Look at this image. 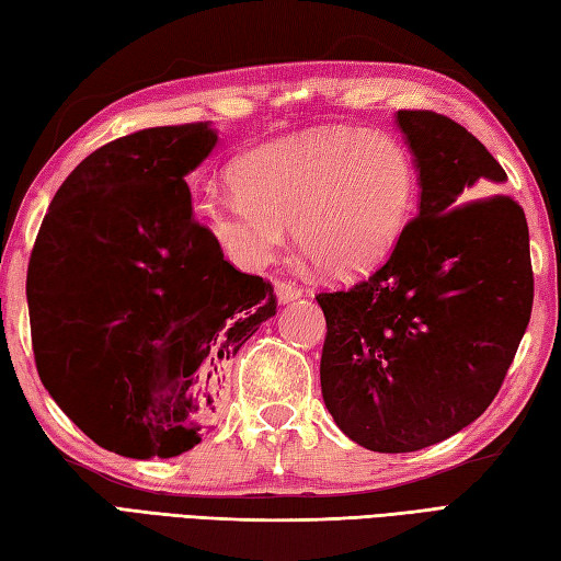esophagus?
I'll return each instance as SVG.
<instances>
[{
  "label": "esophagus",
  "mask_w": 561,
  "mask_h": 561,
  "mask_svg": "<svg viewBox=\"0 0 561 561\" xmlns=\"http://www.w3.org/2000/svg\"><path fill=\"white\" fill-rule=\"evenodd\" d=\"M274 296H277L279 304H291L301 296V287H296L291 282H277L274 284Z\"/></svg>",
  "instance_id": "obj_1"
}]
</instances>
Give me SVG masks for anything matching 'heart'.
I'll return each mask as SVG.
<instances>
[{
    "label": "heart",
    "mask_w": 561,
    "mask_h": 561,
    "mask_svg": "<svg viewBox=\"0 0 561 561\" xmlns=\"http://www.w3.org/2000/svg\"><path fill=\"white\" fill-rule=\"evenodd\" d=\"M233 193L202 202L221 255L243 272L277 257L287 226L325 277H354L388 255L410 217L414 165L396 137L332 127L257 147L231 169Z\"/></svg>",
    "instance_id": "1"
}]
</instances>
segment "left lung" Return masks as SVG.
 I'll use <instances>...</instances> for the list:
<instances>
[{"instance_id": "1", "label": "left lung", "mask_w": 561, "mask_h": 561, "mask_svg": "<svg viewBox=\"0 0 561 561\" xmlns=\"http://www.w3.org/2000/svg\"><path fill=\"white\" fill-rule=\"evenodd\" d=\"M420 183L416 217L350 291L318 294L320 388L332 420L378 453L434 446L490 408L533 308L526 214L478 137L432 111H398Z\"/></svg>"}]
</instances>
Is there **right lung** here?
<instances>
[{
  "mask_svg": "<svg viewBox=\"0 0 561 561\" xmlns=\"http://www.w3.org/2000/svg\"><path fill=\"white\" fill-rule=\"evenodd\" d=\"M209 123L151 127L89 153L50 202L28 265L35 366L83 434L175 458L221 412L236 352L277 313L270 282L226 262L185 175Z\"/></svg>",
  "mask_w": 561,
  "mask_h": 561,
  "instance_id": "add662e5",
  "label": "right lung"
}]
</instances>
